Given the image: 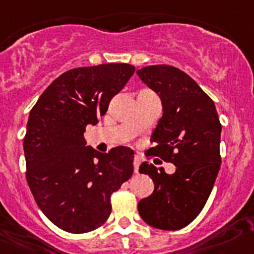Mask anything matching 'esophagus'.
Here are the masks:
<instances>
[{
    "label": "esophagus",
    "instance_id": "34e87169",
    "mask_svg": "<svg viewBox=\"0 0 254 254\" xmlns=\"http://www.w3.org/2000/svg\"><path fill=\"white\" fill-rule=\"evenodd\" d=\"M139 164H141V159H139L138 156H134V159H133V170H134V173H138V167H139Z\"/></svg>",
    "mask_w": 254,
    "mask_h": 254
}]
</instances>
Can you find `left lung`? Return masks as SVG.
Segmentation results:
<instances>
[{
  "label": "left lung",
  "instance_id": "1",
  "mask_svg": "<svg viewBox=\"0 0 254 254\" xmlns=\"http://www.w3.org/2000/svg\"><path fill=\"white\" fill-rule=\"evenodd\" d=\"M137 74L159 95L164 112L148 152L176 166L169 175L162 167L141 164L139 173L152 179L155 190L139 200L138 213L151 227L178 230L199 215L210 195L222 162V125L214 102L180 69L151 65Z\"/></svg>",
  "mask_w": 254,
  "mask_h": 254
}]
</instances>
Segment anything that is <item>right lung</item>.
Returning a JSON list of instances; mask_svg holds the SVG:
<instances>
[{
  "label": "right lung",
  "instance_id": "add662e5",
  "mask_svg": "<svg viewBox=\"0 0 254 254\" xmlns=\"http://www.w3.org/2000/svg\"><path fill=\"white\" fill-rule=\"evenodd\" d=\"M133 73V65L117 63L71 69L30 112L24 138L27 184L46 218L65 232L101 227L111 214L112 192L133 174L131 148L101 153L84 138L85 127L98 123Z\"/></svg>",
  "mask_w": 254,
  "mask_h": 254
}]
</instances>
